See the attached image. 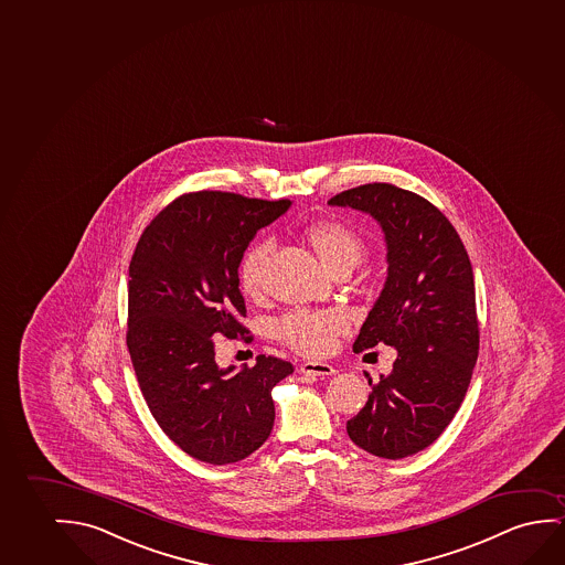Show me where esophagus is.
Listing matches in <instances>:
<instances>
[{
    "label": "esophagus",
    "mask_w": 565,
    "mask_h": 565,
    "mask_svg": "<svg viewBox=\"0 0 565 565\" xmlns=\"http://www.w3.org/2000/svg\"><path fill=\"white\" fill-rule=\"evenodd\" d=\"M300 372L310 375L337 374V370L331 364H326V362H303V364H300Z\"/></svg>",
    "instance_id": "1"
}]
</instances>
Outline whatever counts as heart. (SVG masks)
Instances as JSON below:
<instances>
[{
  "label": "heart",
  "instance_id": "b5f03b06",
  "mask_svg": "<svg viewBox=\"0 0 565 565\" xmlns=\"http://www.w3.org/2000/svg\"><path fill=\"white\" fill-rule=\"evenodd\" d=\"M311 246L327 269H352L366 254V242L356 231L337 221H321L306 231ZM273 242L263 239L247 249L239 263V287L247 296H257L265 287V275L273 255ZM349 329L342 311L296 310L277 321L280 341L303 356H323L333 349L334 339Z\"/></svg>",
  "mask_w": 565,
  "mask_h": 565
}]
</instances>
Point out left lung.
Returning a JSON list of instances; mask_svg holds the SVG:
<instances>
[{"instance_id":"obj_1","label":"left lung","mask_w":565,"mask_h":565,"mask_svg":"<svg viewBox=\"0 0 565 565\" xmlns=\"http://www.w3.org/2000/svg\"><path fill=\"white\" fill-rule=\"evenodd\" d=\"M374 216L387 244V278L354 352L390 344L393 372L372 385L347 422L367 454L403 459L431 446L454 420L478 358L477 298L469 254L428 199L391 183H366L329 199Z\"/></svg>"}]
</instances>
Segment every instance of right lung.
Listing matches in <instances>:
<instances>
[{
    "label": "right lung",
    "mask_w": 565,
    "mask_h": 565,
    "mask_svg": "<svg viewBox=\"0 0 565 565\" xmlns=\"http://www.w3.org/2000/svg\"><path fill=\"white\" fill-rule=\"evenodd\" d=\"M288 199L193 191L152 218L129 263L128 349L154 420L182 451L209 465L246 459L275 422L270 391L295 372L259 354L255 366L218 367L215 342H252L238 267L257 231Z\"/></svg>",
    "instance_id": "obj_1"
}]
</instances>
